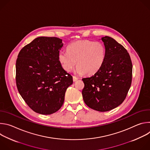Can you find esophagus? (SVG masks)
<instances>
[{
    "label": "esophagus",
    "instance_id": "esophagus-1",
    "mask_svg": "<svg viewBox=\"0 0 150 150\" xmlns=\"http://www.w3.org/2000/svg\"><path fill=\"white\" fill-rule=\"evenodd\" d=\"M78 78L76 77V76H73V81H74V82H75V81H77L78 80Z\"/></svg>",
    "mask_w": 150,
    "mask_h": 150
}]
</instances>
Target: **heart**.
Instances as JSON below:
<instances>
[{
    "instance_id": "obj_1",
    "label": "heart",
    "mask_w": 150,
    "mask_h": 150,
    "mask_svg": "<svg viewBox=\"0 0 150 150\" xmlns=\"http://www.w3.org/2000/svg\"><path fill=\"white\" fill-rule=\"evenodd\" d=\"M67 52H60L59 59L63 69L70 72L76 65V72L91 75L102 67L105 57L104 46L99 42L81 40L72 42Z\"/></svg>"
}]
</instances>
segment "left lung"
Masks as SVG:
<instances>
[{
  "instance_id": "8db88e82",
  "label": "left lung",
  "mask_w": 150,
  "mask_h": 150,
  "mask_svg": "<svg viewBox=\"0 0 150 150\" xmlns=\"http://www.w3.org/2000/svg\"><path fill=\"white\" fill-rule=\"evenodd\" d=\"M101 40L104 62L93 75L82 79V94L89 108L103 112L117 108L126 98L132 83V63L126 49L115 39L105 36Z\"/></svg>"
}]
</instances>
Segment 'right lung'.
Instances as JSON below:
<instances>
[{"instance_id":"right-lung-1","label":"right lung","mask_w":150,"mask_h":150,"mask_svg":"<svg viewBox=\"0 0 150 150\" xmlns=\"http://www.w3.org/2000/svg\"><path fill=\"white\" fill-rule=\"evenodd\" d=\"M57 37H40L21 49L16 62V83L20 95L34 112L51 115L62 106L72 76L59 61L63 46Z\"/></svg>"}]
</instances>
